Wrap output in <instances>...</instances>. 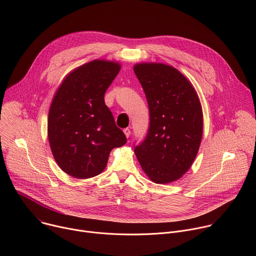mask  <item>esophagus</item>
Here are the masks:
<instances>
[{
    "mask_svg": "<svg viewBox=\"0 0 256 256\" xmlns=\"http://www.w3.org/2000/svg\"><path fill=\"white\" fill-rule=\"evenodd\" d=\"M124 134H126V138H128V136H130V130L128 128H124Z\"/></svg>",
    "mask_w": 256,
    "mask_h": 256,
    "instance_id": "34e87169",
    "label": "esophagus"
}]
</instances>
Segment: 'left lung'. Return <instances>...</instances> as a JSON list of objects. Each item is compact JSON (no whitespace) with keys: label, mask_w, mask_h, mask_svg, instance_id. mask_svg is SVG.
Listing matches in <instances>:
<instances>
[{"label":"left lung","mask_w":256,"mask_h":256,"mask_svg":"<svg viewBox=\"0 0 256 256\" xmlns=\"http://www.w3.org/2000/svg\"><path fill=\"white\" fill-rule=\"evenodd\" d=\"M146 98L150 124L136 156L155 184L179 179L192 166L202 140V112L198 94L176 68L164 64L134 68Z\"/></svg>","instance_id":"left-lung-1"}]
</instances>
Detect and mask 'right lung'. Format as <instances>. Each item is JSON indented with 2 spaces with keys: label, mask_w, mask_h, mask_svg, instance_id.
<instances>
[{
  "label": "right lung",
  "mask_w": 256,
  "mask_h": 256,
  "mask_svg": "<svg viewBox=\"0 0 256 256\" xmlns=\"http://www.w3.org/2000/svg\"><path fill=\"white\" fill-rule=\"evenodd\" d=\"M120 66L92 60L64 80L50 105L48 132L52 155L66 174L90 178L106 167L109 154L126 142L104 95Z\"/></svg>",
  "instance_id": "obj_1"
}]
</instances>
